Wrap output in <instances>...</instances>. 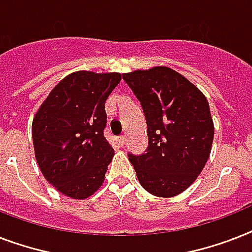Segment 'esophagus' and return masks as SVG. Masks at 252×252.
<instances>
[{"label":"esophagus","mask_w":252,"mask_h":252,"mask_svg":"<svg viewBox=\"0 0 252 252\" xmlns=\"http://www.w3.org/2000/svg\"><path fill=\"white\" fill-rule=\"evenodd\" d=\"M118 142H119V145H124L126 144V137L124 136H120V137H118Z\"/></svg>","instance_id":"34e87169"}]
</instances>
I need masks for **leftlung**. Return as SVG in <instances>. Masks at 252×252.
Wrapping results in <instances>:
<instances>
[{
  "mask_svg": "<svg viewBox=\"0 0 252 252\" xmlns=\"http://www.w3.org/2000/svg\"><path fill=\"white\" fill-rule=\"evenodd\" d=\"M148 126L145 153L128 154L138 182L159 197H172L196 180L211 154L215 126L207 98L166 66L124 73Z\"/></svg>",
  "mask_w": 252,
  "mask_h": 252,
  "instance_id": "left-lung-1",
  "label": "left lung"
}]
</instances>
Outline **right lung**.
<instances>
[{"instance_id": "1", "label": "right lung", "mask_w": 252, "mask_h": 252, "mask_svg": "<svg viewBox=\"0 0 252 252\" xmlns=\"http://www.w3.org/2000/svg\"><path fill=\"white\" fill-rule=\"evenodd\" d=\"M119 73L76 72L47 96L32 122L35 157L53 187L72 199H86L102 186L114 149L104 138V110Z\"/></svg>"}]
</instances>
